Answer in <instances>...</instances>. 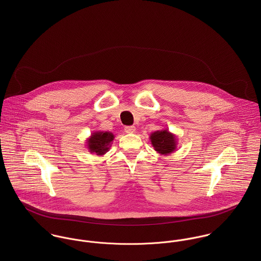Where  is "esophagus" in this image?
Wrapping results in <instances>:
<instances>
[{"label": "esophagus", "mask_w": 261, "mask_h": 261, "mask_svg": "<svg viewBox=\"0 0 261 261\" xmlns=\"http://www.w3.org/2000/svg\"><path fill=\"white\" fill-rule=\"evenodd\" d=\"M124 130H125L126 134H134V133H136V127L133 126V125L125 126V127H124Z\"/></svg>", "instance_id": "34e87169"}]
</instances>
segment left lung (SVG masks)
<instances>
[{"mask_svg":"<svg viewBox=\"0 0 261 261\" xmlns=\"http://www.w3.org/2000/svg\"><path fill=\"white\" fill-rule=\"evenodd\" d=\"M149 140L153 149L164 155H169L177 149L178 139L176 135L165 128L162 130H156L149 135Z\"/></svg>","mask_w":261,"mask_h":261,"instance_id":"1","label":"left lung"}]
</instances>
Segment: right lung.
Listing matches in <instances>:
<instances>
[{"instance_id":"obj_1","label":"right lung","mask_w":261,"mask_h":261,"mask_svg":"<svg viewBox=\"0 0 261 261\" xmlns=\"http://www.w3.org/2000/svg\"><path fill=\"white\" fill-rule=\"evenodd\" d=\"M113 140L114 135L111 132H94L86 140V148L91 153L103 155L111 149Z\"/></svg>"}]
</instances>
